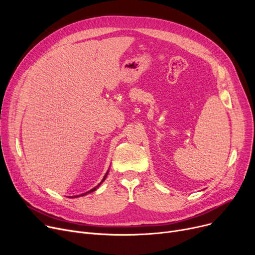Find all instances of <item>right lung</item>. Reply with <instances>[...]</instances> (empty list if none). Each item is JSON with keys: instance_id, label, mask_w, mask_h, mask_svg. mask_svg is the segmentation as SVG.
<instances>
[{"instance_id": "1", "label": "right lung", "mask_w": 255, "mask_h": 255, "mask_svg": "<svg viewBox=\"0 0 255 255\" xmlns=\"http://www.w3.org/2000/svg\"><path fill=\"white\" fill-rule=\"evenodd\" d=\"M107 173H109V171H107V172H106V175H105V176H104V178H103V179H102V181H101V182H100V184H98V185H97V186H96V187H95V188H93V189H91V190H90V191H88V192H86V193H83V194H80V195H76V197H77V196H84V195H87V194H88V193H91V192H93V191H95V190H96V189H97V188H98V187H99V186H100V185H101V183H102V182H104V180H105V179H106V176H107ZM74 197H75V196H74Z\"/></svg>"}]
</instances>
